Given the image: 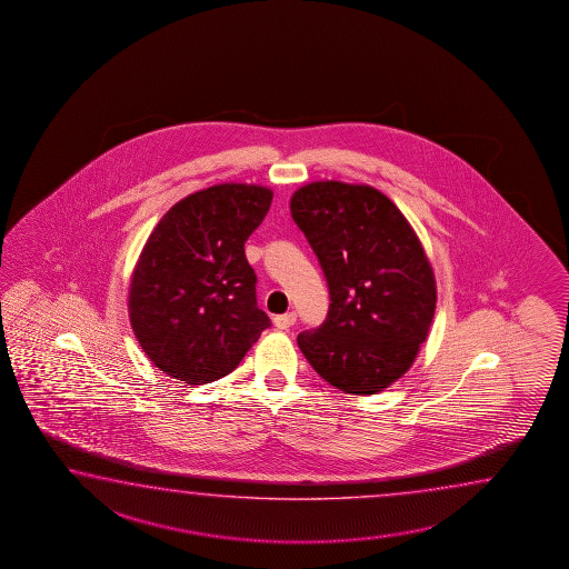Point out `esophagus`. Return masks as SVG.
I'll list each match as a JSON object with an SVG mask.
<instances>
[{
    "label": "esophagus",
    "mask_w": 569,
    "mask_h": 569,
    "mask_svg": "<svg viewBox=\"0 0 569 569\" xmlns=\"http://www.w3.org/2000/svg\"><path fill=\"white\" fill-rule=\"evenodd\" d=\"M295 323H297V315L295 312H284V315H277L274 317V327L280 329V331H287Z\"/></svg>",
    "instance_id": "obj_1"
}]
</instances>
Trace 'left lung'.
Returning a JSON list of instances; mask_svg holds the SVG:
<instances>
[{
  "instance_id": "1",
  "label": "left lung",
  "mask_w": 569,
  "mask_h": 569,
  "mask_svg": "<svg viewBox=\"0 0 569 569\" xmlns=\"http://www.w3.org/2000/svg\"><path fill=\"white\" fill-rule=\"evenodd\" d=\"M329 287L327 319L297 337L337 390L378 393L400 379L435 319L436 280L412 226L381 191L315 181L290 198Z\"/></svg>"
}]
</instances>
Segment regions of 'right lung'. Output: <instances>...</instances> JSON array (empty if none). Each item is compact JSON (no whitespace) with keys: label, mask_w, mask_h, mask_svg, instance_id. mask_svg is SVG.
Returning a JSON list of instances; mask_svg holds the SVG:
<instances>
[{"label":"right lung","mask_w":569,"mask_h":569,"mask_svg":"<svg viewBox=\"0 0 569 569\" xmlns=\"http://www.w3.org/2000/svg\"><path fill=\"white\" fill-rule=\"evenodd\" d=\"M270 201L262 186H212L178 201L149 236L129 289V317L163 373L190 386L223 378L270 327L244 254Z\"/></svg>","instance_id":"1"}]
</instances>
